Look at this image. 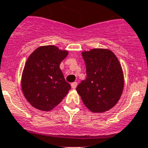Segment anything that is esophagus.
Listing matches in <instances>:
<instances>
[{
  "label": "esophagus",
  "mask_w": 148,
  "mask_h": 148,
  "mask_svg": "<svg viewBox=\"0 0 148 148\" xmlns=\"http://www.w3.org/2000/svg\"><path fill=\"white\" fill-rule=\"evenodd\" d=\"M77 82H74V83H72L71 84L72 89H75V88L77 87Z\"/></svg>",
  "instance_id": "34e87169"
}]
</instances>
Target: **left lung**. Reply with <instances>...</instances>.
I'll return each mask as SVG.
<instances>
[{
    "mask_svg": "<svg viewBox=\"0 0 148 148\" xmlns=\"http://www.w3.org/2000/svg\"><path fill=\"white\" fill-rule=\"evenodd\" d=\"M86 78L77 91L88 109L102 113L118 102L124 86L123 74L118 59L109 49H92L82 53Z\"/></svg>",
    "mask_w": 148,
    "mask_h": 148,
    "instance_id": "obj_1",
    "label": "left lung"
}]
</instances>
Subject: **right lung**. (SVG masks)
Returning <instances> with one entry per match:
<instances>
[{"label": "right lung", "instance_id": "obj_1", "mask_svg": "<svg viewBox=\"0 0 148 148\" xmlns=\"http://www.w3.org/2000/svg\"><path fill=\"white\" fill-rule=\"evenodd\" d=\"M68 56L55 46L38 47L30 55L22 76V89L32 106L49 111L62 101L71 89L59 65Z\"/></svg>", "mask_w": 148, "mask_h": 148}]
</instances>
